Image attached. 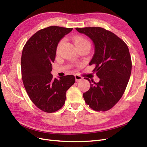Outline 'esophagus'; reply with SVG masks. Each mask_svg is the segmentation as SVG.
<instances>
[{
    "mask_svg": "<svg viewBox=\"0 0 147 147\" xmlns=\"http://www.w3.org/2000/svg\"><path fill=\"white\" fill-rule=\"evenodd\" d=\"M75 81H76L77 82L81 81V80H83V78L82 77H80V76H79V75H75Z\"/></svg>",
    "mask_w": 147,
    "mask_h": 147,
    "instance_id": "esophagus-1",
    "label": "esophagus"
}]
</instances>
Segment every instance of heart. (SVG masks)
Instances as JSON below:
<instances>
[{
	"label": "heart",
	"mask_w": 147,
	"mask_h": 147,
	"mask_svg": "<svg viewBox=\"0 0 147 147\" xmlns=\"http://www.w3.org/2000/svg\"><path fill=\"white\" fill-rule=\"evenodd\" d=\"M64 43V40L63 39L59 42L58 44H57V51H58L60 50V48H61L62 46H63ZM74 43L77 48L80 47H83V46L90 47V43L88 40L82 36H75L74 37Z\"/></svg>",
	"instance_id": "b5f03b06"
}]
</instances>
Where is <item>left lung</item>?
Returning a JSON list of instances; mask_svg holds the SVG:
<instances>
[{
	"mask_svg": "<svg viewBox=\"0 0 147 147\" xmlns=\"http://www.w3.org/2000/svg\"><path fill=\"white\" fill-rule=\"evenodd\" d=\"M75 29L94 44V53L89 65H96L93 71L100 78L95 83L85 78L90 88L83 93V98L92 109L105 112L117 103L126 90L132 69L129 51L123 40L104 28Z\"/></svg>",
	"mask_w": 147,
	"mask_h": 147,
	"instance_id": "obj_1",
	"label": "left lung"
}]
</instances>
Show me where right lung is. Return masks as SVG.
<instances>
[{
	"mask_svg": "<svg viewBox=\"0 0 147 147\" xmlns=\"http://www.w3.org/2000/svg\"><path fill=\"white\" fill-rule=\"evenodd\" d=\"M73 28L50 26L40 30L26 42L22 52V79L30 100L47 113L62 108L66 91L75 82L72 75L53 78L51 74L57 44Z\"/></svg>",
	"mask_w": 147,
	"mask_h": 147,
	"instance_id": "right-lung-1",
	"label": "right lung"
}]
</instances>
